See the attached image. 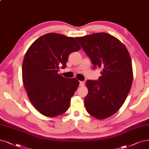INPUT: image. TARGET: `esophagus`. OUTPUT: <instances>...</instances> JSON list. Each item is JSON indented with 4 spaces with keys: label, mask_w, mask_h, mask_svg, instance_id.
Returning <instances> with one entry per match:
<instances>
[{
    "label": "esophagus",
    "mask_w": 149,
    "mask_h": 149,
    "mask_svg": "<svg viewBox=\"0 0 149 149\" xmlns=\"http://www.w3.org/2000/svg\"><path fill=\"white\" fill-rule=\"evenodd\" d=\"M84 85H85V81H80V86H83Z\"/></svg>",
    "instance_id": "esophagus-1"
}]
</instances>
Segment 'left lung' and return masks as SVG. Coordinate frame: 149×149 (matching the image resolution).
<instances>
[{
	"mask_svg": "<svg viewBox=\"0 0 149 149\" xmlns=\"http://www.w3.org/2000/svg\"><path fill=\"white\" fill-rule=\"evenodd\" d=\"M93 68H101L98 80H88L85 97L88 113L98 119L110 117L124 104L133 81L131 58L126 47L107 33L77 37Z\"/></svg>",
	"mask_w": 149,
	"mask_h": 149,
	"instance_id": "left-lung-1",
	"label": "left lung"
}]
</instances>
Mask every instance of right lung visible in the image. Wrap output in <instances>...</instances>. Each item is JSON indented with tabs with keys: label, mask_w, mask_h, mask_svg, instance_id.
Returning a JSON list of instances; mask_svg holds the SVG:
<instances>
[{
	"label": "right lung",
	"mask_w": 149,
	"mask_h": 149,
	"mask_svg": "<svg viewBox=\"0 0 149 149\" xmlns=\"http://www.w3.org/2000/svg\"><path fill=\"white\" fill-rule=\"evenodd\" d=\"M80 45L72 37L55 33L44 35L27 50L22 63V80L29 98L42 114L56 117L65 113L79 85L75 78L58 74L66 67L69 55Z\"/></svg>",
	"instance_id": "right-lung-1"
}]
</instances>
